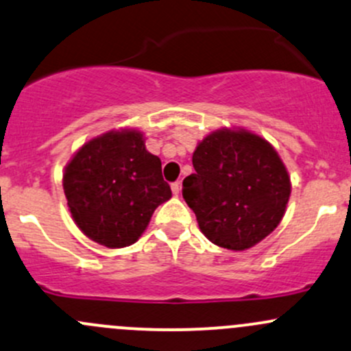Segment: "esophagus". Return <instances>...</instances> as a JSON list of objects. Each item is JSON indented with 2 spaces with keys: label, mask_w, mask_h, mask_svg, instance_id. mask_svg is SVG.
Listing matches in <instances>:
<instances>
[{
  "label": "esophagus",
  "mask_w": 351,
  "mask_h": 351,
  "mask_svg": "<svg viewBox=\"0 0 351 351\" xmlns=\"http://www.w3.org/2000/svg\"><path fill=\"white\" fill-rule=\"evenodd\" d=\"M180 190H182V183H180V182L171 183V191H173V195H178Z\"/></svg>",
  "instance_id": "esophagus-1"
}]
</instances>
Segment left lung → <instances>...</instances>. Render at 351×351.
I'll list each match as a JSON object with an SVG mask.
<instances>
[{
	"instance_id": "1",
	"label": "left lung",
	"mask_w": 351,
	"mask_h": 351,
	"mask_svg": "<svg viewBox=\"0 0 351 351\" xmlns=\"http://www.w3.org/2000/svg\"><path fill=\"white\" fill-rule=\"evenodd\" d=\"M183 198L215 245L245 250L267 237L286 212L289 175L276 149L249 131L208 134L193 153Z\"/></svg>"
}]
</instances>
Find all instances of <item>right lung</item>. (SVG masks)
<instances>
[{"mask_svg":"<svg viewBox=\"0 0 351 351\" xmlns=\"http://www.w3.org/2000/svg\"><path fill=\"white\" fill-rule=\"evenodd\" d=\"M64 191L77 227L110 249L138 241L156 206L171 197L160 158L139 131H110L86 143L65 168Z\"/></svg>","mask_w":351,"mask_h":351,"instance_id":"obj_1","label":"right lung"}]
</instances>
